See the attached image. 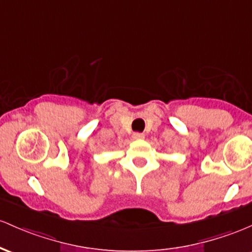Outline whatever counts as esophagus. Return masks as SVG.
I'll return each instance as SVG.
<instances>
[{
	"label": "esophagus",
	"mask_w": 252,
	"mask_h": 252,
	"mask_svg": "<svg viewBox=\"0 0 252 252\" xmlns=\"http://www.w3.org/2000/svg\"><path fill=\"white\" fill-rule=\"evenodd\" d=\"M143 137H145V135H143L142 132H134V134H132V139L135 140H141L143 139Z\"/></svg>",
	"instance_id": "34e87169"
}]
</instances>
